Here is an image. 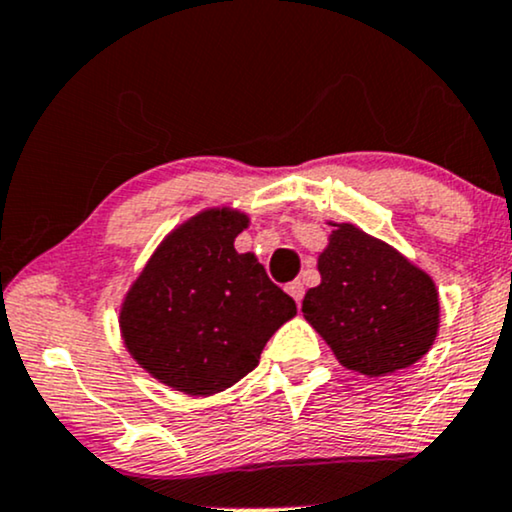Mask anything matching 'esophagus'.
<instances>
[{"mask_svg": "<svg viewBox=\"0 0 512 512\" xmlns=\"http://www.w3.org/2000/svg\"><path fill=\"white\" fill-rule=\"evenodd\" d=\"M286 293L291 295L295 303L300 305V300H303V295H305V286H303V283H300V281H291V283H288V286H286Z\"/></svg>", "mask_w": 512, "mask_h": 512, "instance_id": "esophagus-1", "label": "esophagus"}]
</instances>
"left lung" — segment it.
<instances>
[{
    "label": "left lung",
    "instance_id": "obj_1",
    "mask_svg": "<svg viewBox=\"0 0 512 512\" xmlns=\"http://www.w3.org/2000/svg\"><path fill=\"white\" fill-rule=\"evenodd\" d=\"M329 226L317 260L322 281L305 293V319L353 372L386 377L415 365L441 324L432 276L353 224Z\"/></svg>",
    "mask_w": 512,
    "mask_h": 512
}]
</instances>
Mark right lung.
<instances>
[{
	"instance_id": "right-lung-1",
	"label": "right lung",
	"mask_w": 512,
	"mask_h": 512,
	"mask_svg": "<svg viewBox=\"0 0 512 512\" xmlns=\"http://www.w3.org/2000/svg\"><path fill=\"white\" fill-rule=\"evenodd\" d=\"M248 224L238 209H202L159 243L123 298L126 350L169 389L226 391L260 365L274 331L298 312L252 252L233 248Z\"/></svg>"
}]
</instances>
